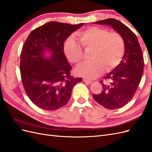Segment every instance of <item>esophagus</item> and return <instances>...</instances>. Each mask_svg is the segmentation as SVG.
Listing matches in <instances>:
<instances>
[{
  "label": "esophagus",
  "mask_w": 152,
  "mask_h": 152,
  "mask_svg": "<svg viewBox=\"0 0 152 152\" xmlns=\"http://www.w3.org/2000/svg\"><path fill=\"white\" fill-rule=\"evenodd\" d=\"M83 81L84 82H87V83H89V84H91L92 82H93V81H91V80H88V79H83Z\"/></svg>",
  "instance_id": "34e87169"
}]
</instances>
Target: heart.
Here are the masks:
<instances>
[{
    "label": "heart",
    "instance_id": "1",
    "mask_svg": "<svg viewBox=\"0 0 152 152\" xmlns=\"http://www.w3.org/2000/svg\"><path fill=\"white\" fill-rule=\"evenodd\" d=\"M81 45L85 50H91L92 61L84 63L76 69L78 75L88 79H95L106 70L116 66L124 53V41L117 32L109 33L108 30L91 26L78 34ZM64 52L70 62L79 65L82 59V48L73 38H68L64 44Z\"/></svg>",
    "mask_w": 152,
    "mask_h": 152
}]
</instances>
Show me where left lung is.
<instances>
[{
    "mask_svg": "<svg viewBox=\"0 0 152 152\" xmlns=\"http://www.w3.org/2000/svg\"><path fill=\"white\" fill-rule=\"evenodd\" d=\"M94 23L112 27L124 41L122 61L104 77L107 81H99L103 85L102 93L93 95L96 102L106 108H120L132 98L140 83L144 70L142 50L136 35L122 22L109 18Z\"/></svg>",
    "mask_w": 152,
    "mask_h": 152,
    "instance_id": "obj_1",
    "label": "left lung"
}]
</instances>
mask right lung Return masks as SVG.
<instances>
[{
	"instance_id": "1",
	"label": "right lung",
	"mask_w": 152,
	"mask_h": 152,
	"mask_svg": "<svg viewBox=\"0 0 152 152\" xmlns=\"http://www.w3.org/2000/svg\"><path fill=\"white\" fill-rule=\"evenodd\" d=\"M84 25L50 21L27 37L20 55L21 80L28 98L39 108L51 111L63 107L73 86L82 81L70 75L64 41Z\"/></svg>"
}]
</instances>
